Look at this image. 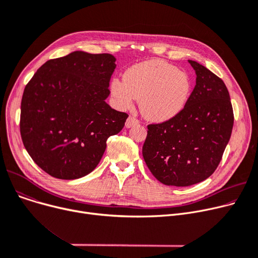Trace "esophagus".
<instances>
[{
    "label": "esophagus",
    "mask_w": 258,
    "mask_h": 258,
    "mask_svg": "<svg viewBox=\"0 0 258 258\" xmlns=\"http://www.w3.org/2000/svg\"><path fill=\"white\" fill-rule=\"evenodd\" d=\"M138 123H139V120H138L137 118H135V117H133V116H130V117L127 118L126 122H125V126H126L127 128H130V127H133V126H135V125H137Z\"/></svg>",
    "instance_id": "34e87169"
}]
</instances>
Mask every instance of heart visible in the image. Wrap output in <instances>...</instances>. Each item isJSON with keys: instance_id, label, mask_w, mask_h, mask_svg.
Wrapping results in <instances>:
<instances>
[{"instance_id": "heart-1", "label": "heart", "mask_w": 258, "mask_h": 258, "mask_svg": "<svg viewBox=\"0 0 258 258\" xmlns=\"http://www.w3.org/2000/svg\"><path fill=\"white\" fill-rule=\"evenodd\" d=\"M111 94L122 110H131L139 99L141 114L154 122H164L178 116L187 104L191 92L189 75L160 59L134 64L123 80L111 81Z\"/></svg>"}]
</instances>
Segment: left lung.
I'll return each mask as SVG.
<instances>
[{"label":"left lung","instance_id":"8db88e82","mask_svg":"<svg viewBox=\"0 0 258 258\" xmlns=\"http://www.w3.org/2000/svg\"><path fill=\"white\" fill-rule=\"evenodd\" d=\"M188 61L197 79L186 106L170 120L147 125L142 147L147 167L168 186H190L209 178L233 127L232 104L224 81L203 64Z\"/></svg>","mask_w":258,"mask_h":258}]
</instances>
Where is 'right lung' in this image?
<instances>
[{
	"instance_id": "add662e5",
	"label": "right lung",
	"mask_w": 258,
	"mask_h": 258,
	"mask_svg": "<svg viewBox=\"0 0 258 258\" xmlns=\"http://www.w3.org/2000/svg\"><path fill=\"white\" fill-rule=\"evenodd\" d=\"M112 54L74 51L46 61L27 84L21 103L26 151L54 178L74 180L93 171L108 137L128 115L105 102L116 68Z\"/></svg>"
}]
</instances>
